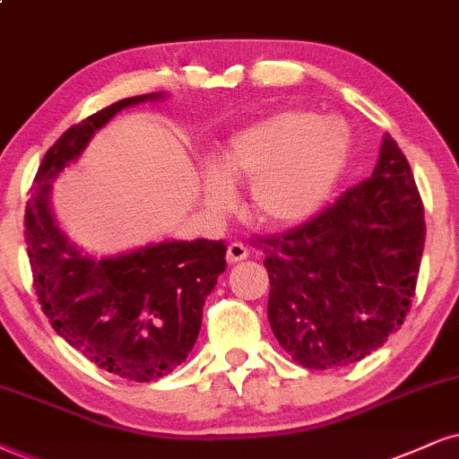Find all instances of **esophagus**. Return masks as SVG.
<instances>
[{"mask_svg": "<svg viewBox=\"0 0 459 459\" xmlns=\"http://www.w3.org/2000/svg\"><path fill=\"white\" fill-rule=\"evenodd\" d=\"M228 264H236V262H242V259L248 257V248L242 245V242H231L228 247Z\"/></svg>", "mask_w": 459, "mask_h": 459, "instance_id": "1", "label": "esophagus"}]
</instances>
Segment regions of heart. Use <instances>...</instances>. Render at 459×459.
<instances>
[{
  "instance_id": "obj_1",
  "label": "heart",
  "mask_w": 459,
  "mask_h": 459,
  "mask_svg": "<svg viewBox=\"0 0 459 459\" xmlns=\"http://www.w3.org/2000/svg\"><path fill=\"white\" fill-rule=\"evenodd\" d=\"M351 138L333 118L285 110L231 134L217 168L202 174L204 206L225 212L234 183H248V208L265 228L310 217L330 197L349 161Z\"/></svg>"
}]
</instances>
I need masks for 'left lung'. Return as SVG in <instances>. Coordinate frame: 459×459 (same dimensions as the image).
Masks as SVG:
<instances>
[{
    "instance_id": "1",
    "label": "left lung",
    "mask_w": 459,
    "mask_h": 459,
    "mask_svg": "<svg viewBox=\"0 0 459 459\" xmlns=\"http://www.w3.org/2000/svg\"><path fill=\"white\" fill-rule=\"evenodd\" d=\"M423 242L420 191L385 134L370 178L299 228L262 240L276 341L310 370L355 364L383 347L409 313Z\"/></svg>"
}]
</instances>
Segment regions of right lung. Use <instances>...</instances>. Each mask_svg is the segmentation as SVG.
Segmentation results:
<instances>
[{"label":"right lung","instance_id":"right-lung-1","mask_svg":"<svg viewBox=\"0 0 459 459\" xmlns=\"http://www.w3.org/2000/svg\"><path fill=\"white\" fill-rule=\"evenodd\" d=\"M160 100L166 93L126 98L67 129L39 163L25 208L33 287L50 325L84 358L138 383L169 375L191 353L228 248L204 238L161 240L91 255L56 225L50 194L53 180L117 112Z\"/></svg>","mask_w":459,"mask_h":459}]
</instances>
